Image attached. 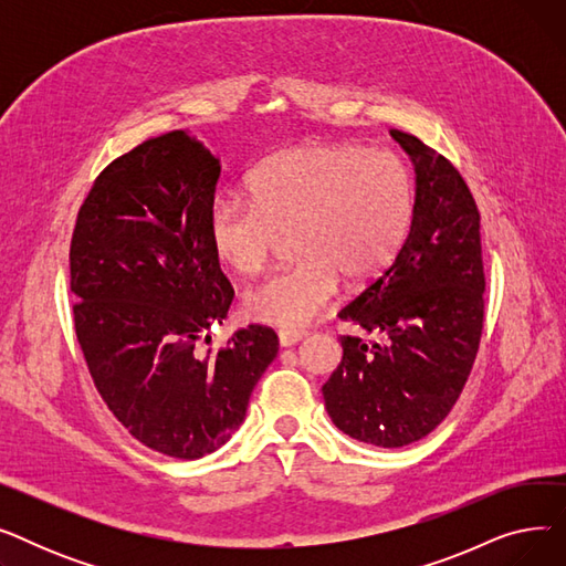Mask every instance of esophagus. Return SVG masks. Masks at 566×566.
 <instances>
[{
	"mask_svg": "<svg viewBox=\"0 0 566 566\" xmlns=\"http://www.w3.org/2000/svg\"><path fill=\"white\" fill-rule=\"evenodd\" d=\"M303 337H305L303 331H280V333H277L280 346H295Z\"/></svg>",
	"mask_w": 566,
	"mask_h": 566,
	"instance_id": "34e87169",
	"label": "esophagus"
}]
</instances>
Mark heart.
<instances>
[{"mask_svg":"<svg viewBox=\"0 0 566 566\" xmlns=\"http://www.w3.org/2000/svg\"><path fill=\"white\" fill-rule=\"evenodd\" d=\"M250 190L213 201L208 241L231 271L254 275L295 235L301 259L243 295L250 318L286 331L328 307L342 275L365 282L392 261L415 199L403 160L360 144L289 148L252 174Z\"/></svg>","mask_w":566,"mask_h":566,"instance_id":"b5f03b06","label":"heart"}]
</instances>
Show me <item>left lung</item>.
Here are the masks:
<instances>
[{
  "mask_svg": "<svg viewBox=\"0 0 566 566\" xmlns=\"http://www.w3.org/2000/svg\"><path fill=\"white\" fill-rule=\"evenodd\" d=\"M415 167V206L392 263L337 314L385 344L344 335L342 363L323 385L346 436L403 448L448 418L484 328L480 211L459 169L415 135L390 130Z\"/></svg>",
  "mask_w": 566,
  "mask_h": 566,
  "instance_id": "1",
  "label": "left lung"
}]
</instances>
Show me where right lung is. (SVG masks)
<instances>
[{"label": "right lung", "mask_w": 566, "mask_h": 566, "mask_svg": "<svg viewBox=\"0 0 566 566\" xmlns=\"http://www.w3.org/2000/svg\"><path fill=\"white\" fill-rule=\"evenodd\" d=\"M220 160L171 130L112 160L71 241L73 323L88 374L114 418L154 452L211 454L243 424L277 355L265 325L227 346H195L229 312L233 289L208 241Z\"/></svg>", "instance_id": "1"}]
</instances>
